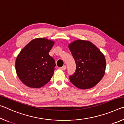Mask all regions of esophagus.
Masks as SVG:
<instances>
[{
	"mask_svg": "<svg viewBox=\"0 0 124 124\" xmlns=\"http://www.w3.org/2000/svg\"><path fill=\"white\" fill-rule=\"evenodd\" d=\"M60 69L61 70H65L66 69V66H63L62 67H61V68H60Z\"/></svg>",
	"mask_w": 124,
	"mask_h": 124,
	"instance_id": "1",
	"label": "esophagus"
}]
</instances>
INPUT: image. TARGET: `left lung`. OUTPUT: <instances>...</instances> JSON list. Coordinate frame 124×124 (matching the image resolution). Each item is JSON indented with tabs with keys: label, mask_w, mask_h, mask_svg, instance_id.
Segmentation results:
<instances>
[{
	"label": "left lung",
	"mask_w": 124,
	"mask_h": 124,
	"mask_svg": "<svg viewBox=\"0 0 124 124\" xmlns=\"http://www.w3.org/2000/svg\"><path fill=\"white\" fill-rule=\"evenodd\" d=\"M76 63V71L70 77V82L80 89H89L101 80L105 74L104 55L88 40H77L68 45Z\"/></svg>",
	"instance_id": "8db88e82"
}]
</instances>
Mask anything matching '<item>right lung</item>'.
<instances>
[{
  "label": "right lung",
  "mask_w": 124,
  "mask_h": 124,
  "mask_svg": "<svg viewBox=\"0 0 124 124\" xmlns=\"http://www.w3.org/2000/svg\"><path fill=\"white\" fill-rule=\"evenodd\" d=\"M54 41L44 38L31 40L17 56L16 72L27 86L40 88L46 84L54 74L55 61L49 55Z\"/></svg>",
  "instance_id": "1"
}]
</instances>
